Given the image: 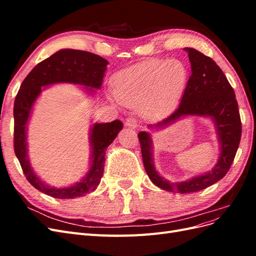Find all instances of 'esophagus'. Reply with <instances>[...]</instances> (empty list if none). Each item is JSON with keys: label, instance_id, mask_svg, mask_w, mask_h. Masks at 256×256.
I'll return each instance as SVG.
<instances>
[{"label": "esophagus", "instance_id": "34e87169", "mask_svg": "<svg viewBox=\"0 0 256 256\" xmlns=\"http://www.w3.org/2000/svg\"><path fill=\"white\" fill-rule=\"evenodd\" d=\"M125 125H126L127 127L136 129V128H138V120L136 118H128L126 120V122H125Z\"/></svg>", "mask_w": 256, "mask_h": 256}]
</instances>
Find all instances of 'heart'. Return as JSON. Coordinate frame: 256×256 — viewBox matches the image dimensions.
Returning a JSON list of instances; mask_svg holds the SVG:
<instances>
[{"label":"heart","mask_w":256,"mask_h":256,"mask_svg":"<svg viewBox=\"0 0 256 256\" xmlns=\"http://www.w3.org/2000/svg\"><path fill=\"white\" fill-rule=\"evenodd\" d=\"M187 80L188 70L182 60H148L115 76V94L124 104L141 106L144 115L154 118L172 109Z\"/></svg>","instance_id":"1"}]
</instances>
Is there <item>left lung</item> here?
<instances>
[{"label": "left lung", "mask_w": 256, "mask_h": 256, "mask_svg": "<svg viewBox=\"0 0 256 256\" xmlns=\"http://www.w3.org/2000/svg\"><path fill=\"white\" fill-rule=\"evenodd\" d=\"M191 63V76L177 109L150 129L164 128L180 120L182 116L196 115L210 118L220 142V157L210 172L180 182H168L154 166L152 143L146 131L138 132V141L145 171L157 187L170 192L191 193L203 190L226 175L242 138V120L233 88L216 62L193 48H184Z\"/></svg>", "instance_id": "obj_1"}]
</instances>
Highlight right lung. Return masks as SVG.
Instances as JSON below:
<instances>
[{
  "label": "right lung",
  "mask_w": 256,
  "mask_h": 256,
  "mask_svg": "<svg viewBox=\"0 0 256 256\" xmlns=\"http://www.w3.org/2000/svg\"><path fill=\"white\" fill-rule=\"evenodd\" d=\"M108 64L109 62L104 58L88 51L60 50L37 64L21 84L14 104V150L28 182L44 194L56 198H74L94 191L104 175L106 147L122 129V122L115 120L111 122L94 124L90 136L92 145L90 171L80 182L70 187L54 188L37 177L28 161L26 125L33 104L40 95L42 88L51 84H80L88 86L86 90L90 92H94V88H100Z\"/></svg>",
  "instance_id": "right-lung-1"
}]
</instances>
